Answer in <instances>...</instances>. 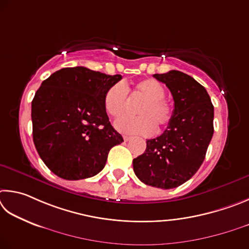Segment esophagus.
<instances>
[{"instance_id":"obj_1","label":"esophagus","mask_w":249,"mask_h":249,"mask_svg":"<svg viewBox=\"0 0 249 249\" xmlns=\"http://www.w3.org/2000/svg\"><path fill=\"white\" fill-rule=\"evenodd\" d=\"M131 137H130V136H124V140L125 141V142H127V141H129V140H131Z\"/></svg>"}]
</instances>
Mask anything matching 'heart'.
<instances>
[{"label": "heart", "instance_id": "obj_1", "mask_svg": "<svg viewBox=\"0 0 249 249\" xmlns=\"http://www.w3.org/2000/svg\"><path fill=\"white\" fill-rule=\"evenodd\" d=\"M134 95L143 99L137 108V117H124L117 120L115 127L124 133L151 136L155 125L164 128L169 124L173 109L166 100V91L158 81L146 78L134 86ZM129 106L128 90L122 83H117L109 89L104 97V107L109 116L119 118L127 112Z\"/></svg>", "mask_w": 249, "mask_h": 249}]
</instances>
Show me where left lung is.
I'll return each mask as SVG.
<instances>
[{
  "label": "left lung",
  "mask_w": 249,
  "mask_h": 249,
  "mask_svg": "<svg viewBox=\"0 0 249 249\" xmlns=\"http://www.w3.org/2000/svg\"><path fill=\"white\" fill-rule=\"evenodd\" d=\"M153 76L171 90L174 111L164 133L147 140L144 153L133 160V171L145 185L172 189L189 180L203 163L214 131V108L194 77L175 70Z\"/></svg>",
  "instance_id": "left-lung-1"
}]
</instances>
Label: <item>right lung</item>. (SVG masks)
<instances>
[{
  "mask_svg": "<svg viewBox=\"0 0 249 249\" xmlns=\"http://www.w3.org/2000/svg\"><path fill=\"white\" fill-rule=\"evenodd\" d=\"M121 78L75 67L41 83L32 102L33 139L56 176L78 180L97 175L111 147L124 142L104 107L106 91Z\"/></svg>",
  "mask_w": 249,
  "mask_h": 249,
  "instance_id": "1",
  "label": "right lung"
}]
</instances>
